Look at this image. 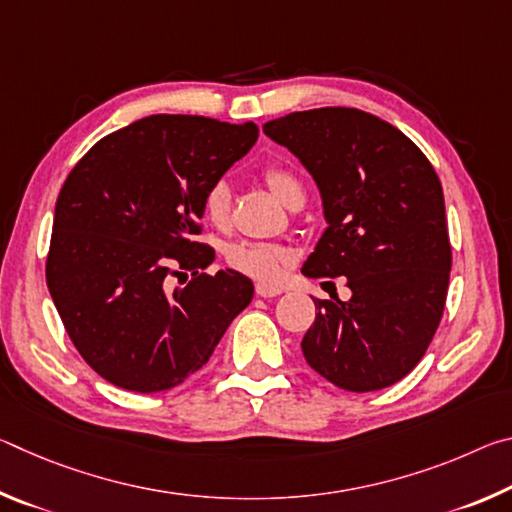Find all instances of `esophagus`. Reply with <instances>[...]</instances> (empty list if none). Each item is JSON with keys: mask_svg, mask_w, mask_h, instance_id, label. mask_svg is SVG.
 <instances>
[{"mask_svg": "<svg viewBox=\"0 0 512 512\" xmlns=\"http://www.w3.org/2000/svg\"><path fill=\"white\" fill-rule=\"evenodd\" d=\"M255 291H257L259 298H275V296H280V293H282L280 287H271V284H262V282L257 284Z\"/></svg>", "mask_w": 512, "mask_h": 512, "instance_id": "esophagus-1", "label": "esophagus"}]
</instances>
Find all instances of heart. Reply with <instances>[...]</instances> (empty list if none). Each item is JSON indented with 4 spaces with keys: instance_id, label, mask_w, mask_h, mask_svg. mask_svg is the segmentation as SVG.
<instances>
[{
    "instance_id": "b5f03b06",
    "label": "heart",
    "mask_w": 512,
    "mask_h": 512,
    "mask_svg": "<svg viewBox=\"0 0 512 512\" xmlns=\"http://www.w3.org/2000/svg\"><path fill=\"white\" fill-rule=\"evenodd\" d=\"M266 185L280 203L287 207L305 201V187L298 180L296 173H291L284 167H268ZM230 207H232V192L225 180H214L203 194V214L216 228H225L230 223ZM225 259L232 268L246 273L255 280L275 282L282 273V266L289 262V253L280 246L259 244V241H239L225 250Z\"/></svg>"
}]
</instances>
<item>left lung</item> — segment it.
Returning <instances> with one entry per match:
<instances>
[{
    "label": "left lung",
    "instance_id": "8db88e82",
    "mask_svg": "<svg viewBox=\"0 0 512 512\" xmlns=\"http://www.w3.org/2000/svg\"><path fill=\"white\" fill-rule=\"evenodd\" d=\"M264 133L323 198L327 228L302 275H343L352 291L345 302L314 300L302 354L345 391L395 384L418 366L445 309L452 246L436 171L402 131L357 108L291 112Z\"/></svg>",
    "mask_w": 512,
    "mask_h": 512
}]
</instances>
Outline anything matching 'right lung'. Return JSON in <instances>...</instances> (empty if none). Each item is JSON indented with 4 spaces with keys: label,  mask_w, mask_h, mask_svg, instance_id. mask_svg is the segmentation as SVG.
Wrapping results in <instances>:
<instances>
[{
    "label": "right lung",
    "mask_w": 512,
    "mask_h": 512,
    "mask_svg": "<svg viewBox=\"0 0 512 512\" xmlns=\"http://www.w3.org/2000/svg\"><path fill=\"white\" fill-rule=\"evenodd\" d=\"M257 135L253 121L151 115L103 137L67 176L47 287L76 350L110 384L135 393L183 384L253 300V282L232 268L198 273L214 250L194 237L205 189ZM176 267L195 277L169 290Z\"/></svg>",
    "instance_id": "right-lung-1"
}]
</instances>
